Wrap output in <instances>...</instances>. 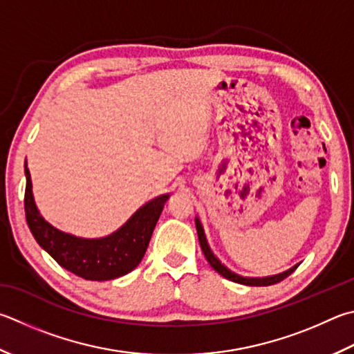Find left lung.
<instances>
[{
    "label": "left lung",
    "mask_w": 354,
    "mask_h": 354,
    "mask_svg": "<svg viewBox=\"0 0 354 354\" xmlns=\"http://www.w3.org/2000/svg\"><path fill=\"white\" fill-rule=\"evenodd\" d=\"M195 224H196V232H198V239H199V244H201V249L204 252V257L205 260L209 261V265L215 269V271L218 274H221L224 279L227 280H232L235 281V283H241V285H248V286H269V285H275L279 283V281L285 280L288 275H291L295 269H297V266H294L291 269H288L286 272H281L279 275H272V277H265V279H246V277H240V275L234 274L232 271H229V269L221 265V261L216 259V257L212 254V250L209 248L207 241H205V235H204V230H203V226L201 223H199V220L196 218L195 220Z\"/></svg>",
    "instance_id": "left-lung-1"
}]
</instances>
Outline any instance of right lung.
Returning a JSON list of instances; mask_svg holds the SVG:
<instances>
[{
    "label": "right lung",
    "mask_w": 354,
    "mask_h": 354,
    "mask_svg": "<svg viewBox=\"0 0 354 354\" xmlns=\"http://www.w3.org/2000/svg\"><path fill=\"white\" fill-rule=\"evenodd\" d=\"M26 171V221L37 243L59 263L85 280H113L136 268L149 248L153 230L169 195H162L140 207L118 232L105 239L86 240L60 232L38 214L28 167Z\"/></svg>",
    "instance_id": "right-lung-1"
}]
</instances>
